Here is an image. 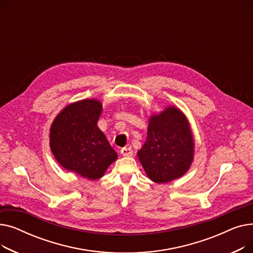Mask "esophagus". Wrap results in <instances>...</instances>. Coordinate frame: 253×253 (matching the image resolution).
<instances>
[{
    "label": "esophagus",
    "instance_id": "34e87169",
    "mask_svg": "<svg viewBox=\"0 0 253 253\" xmlns=\"http://www.w3.org/2000/svg\"><path fill=\"white\" fill-rule=\"evenodd\" d=\"M121 154L124 157H131L132 154H133V152H132L131 148H123V149H121Z\"/></svg>",
    "mask_w": 253,
    "mask_h": 253
}]
</instances>
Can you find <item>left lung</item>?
I'll use <instances>...</instances> for the list:
<instances>
[{
  "label": "left lung",
  "instance_id": "left-lung-1",
  "mask_svg": "<svg viewBox=\"0 0 253 253\" xmlns=\"http://www.w3.org/2000/svg\"><path fill=\"white\" fill-rule=\"evenodd\" d=\"M195 140L188 118L168 105L149 119L147 140L137 157L148 177L166 183L181 177L194 160Z\"/></svg>",
  "mask_w": 253,
  "mask_h": 253
}]
</instances>
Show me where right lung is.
Masks as SVG:
<instances>
[{"instance_id":"right-lung-1","label":"right lung","mask_w":253,"mask_h":253,"mask_svg":"<svg viewBox=\"0 0 253 253\" xmlns=\"http://www.w3.org/2000/svg\"><path fill=\"white\" fill-rule=\"evenodd\" d=\"M102 103L95 98L66 105L50 127V149L65 170L89 180L102 177L118 159L97 121Z\"/></svg>"}]
</instances>
